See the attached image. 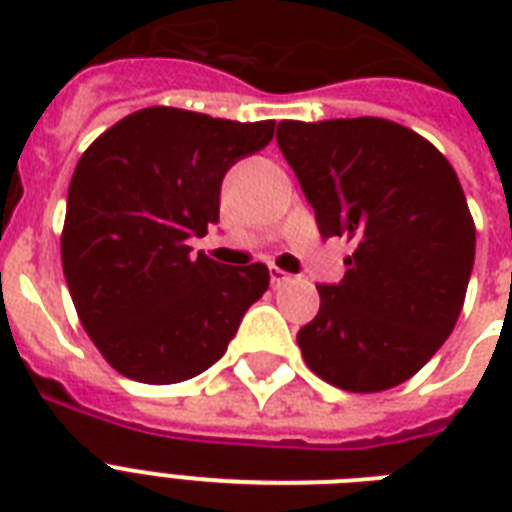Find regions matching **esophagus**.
I'll list each match as a JSON object with an SVG mask.
<instances>
[{"label":"esophagus","mask_w":512,"mask_h":512,"mask_svg":"<svg viewBox=\"0 0 512 512\" xmlns=\"http://www.w3.org/2000/svg\"><path fill=\"white\" fill-rule=\"evenodd\" d=\"M287 281H292V276H289L287 271H281V268H276V265H271V284H273V287H276V289L284 287Z\"/></svg>","instance_id":"obj_1"}]
</instances>
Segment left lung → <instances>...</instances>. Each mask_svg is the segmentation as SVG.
Listing matches in <instances>:
<instances>
[{
	"mask_svg": "<svg viewBox=\"0 0 512 512\" xmlns=\"http://www.w3.org/2000/svg\"><path fill=\"white\" fill-rule=\"evenodd\" d=\"M276 143L324 239L353 255L297 332L305 364L350 393L396 388L428 364L460 319L476 225L457 172L433 143L374 116L279 122Z\"/></svg>",
	"mask_w": 512,
	"mask_h": 512,
	"instance_id": "obj_1",
	"label": "left lung"
}]
</instances>
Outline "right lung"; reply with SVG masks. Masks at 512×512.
Returning a JSON list of instances; mask_svg holds the SVG:
<instances>
[{
    "label": "right lung",
    "instance_id": "obj_1",
    "mask_svg": "<svg viewBox=\"0 0 512 512\" xmlns=\"http://www.w3.org/2000/svg\"><path fill=\"white\" fill-rule=\"evenodd\" d=\"M276 122L151 106L124 116L76 164L60 257L84 332L130 380L170 385L215 364L268 289L263 263L225 268L188 239L220 220V185Z\"/></svg>",
    "mask_w": 512,
    "mask_h": 512
}]
</instances>
